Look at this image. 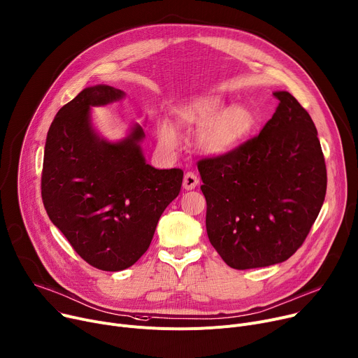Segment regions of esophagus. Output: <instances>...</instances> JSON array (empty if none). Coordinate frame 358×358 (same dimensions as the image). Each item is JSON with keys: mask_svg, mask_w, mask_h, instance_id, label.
<instances>
[{"mask_svg": "<svg viewBox=\"0 0 358 358\" xmlns=\"http://www.w3.org/2000/svg\"><path fill=\"white\" fill-rule=\"evenodd\" d=\"M199 183V178L194 172H186L183 176V187L187 190L195 189Z\"/></svg>", "mask_w": 358, "mask_h": 358, "instance_id": "34e87169", "label": "esophagus"}]
</instances>
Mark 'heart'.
Instances as JSON below:
<instances>
[{
	"mask_svg": "<svg viewBox=\"0 0 358 358\" xmlns=\"http://www.w3.org/2000/svg\"><path fill=\"white\" fill-rule=\"evenodd\" d=\"M178 122L190 130H201L199 148L209 156H227L234 153L248 139L257 127V117L245 107L227 110L225 101L217 96H199L187 100L175 110ZM157 137L163 149L173 150L179 137L172 123L160 120Z\"/></svg>",
	"mask_w": 358,
	"mask_h": 358,
	"instance_id": "heart-1",
	"label": "heart"
}]
</instances>
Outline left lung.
Segmentation results:
<instances>
[{"instance_id":"8db88e82","label":"left lung","mask_w":358,"mask_h":358,"mask_svg":"<svg viewBox=\"0 0 358 358\" xmlns=\"http://www.w3.org/2000/svg\"><path fill=\"white\" fill-rule=\"evenodd\" d=\"M259 134L234 153L198 162L206 232L235 269L287 261L304 243L324 203L327 169L315 124L288 92Z\"/></svg>"}]
</instances>
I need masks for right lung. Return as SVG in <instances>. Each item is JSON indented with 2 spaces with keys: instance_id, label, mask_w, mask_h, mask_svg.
Returning <instances> with one entry per match:
<instances>
[{
  "instance_id": "1",
  "label": "right lung",
  "mask_w": 358,
  "mask_h": 358,
  "mask_svg": "<svg viewBox=\"0 0 358 358\" xmlns=\"http://www.w3.org/2000/svg\"><path fill=\"white\" fill-rule=\"evenodd\" d=\"M112 86L80 92L54 117L44 148L41 198L51 222L73 250L101 271L131 266L149 248L159 217L179 195L183 171L155 169L134 126L108 143L92 127L90 107L120 100Z\"/></svg>"
}]
</instances>
